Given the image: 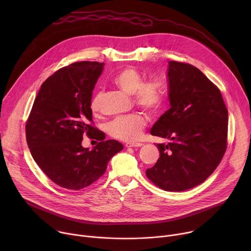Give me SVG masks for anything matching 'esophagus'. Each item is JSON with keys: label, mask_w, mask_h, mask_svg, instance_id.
Listing matches in <instances>:
<instances>
[{"label": "esophagus", "mask_w": 251, "mask_h": 251, "mask_svg": "<svg viewBox=\"0 0 251 251\" xmlns=\"http://www.w3.org/2000/svg\"><path fill=\"white\" fill-rule=\"evenodd\" d=\"M143 144L142 143H136V142H127L126 143V147H128V148H130V147H141Z\"/></svg>", "instance_id": "obj_1"}]
</instances>
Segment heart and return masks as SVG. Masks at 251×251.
<instances>
[{
    "instance_id": "b5f03b06",
    "label": "heart",
    "mask_w": 251,
    "mask_h": 251,
    "mask_svg": "<svg viewBox=\"0 0 251 251\" xmlns=\"http://www.w3.org/2000/svg\"><path fill=\"white\" fill-rule=\"evenodd\" d=\"M112 83L122 91L133 94L135 105L149 114L158 113L166 100V89L162 81L149 78L143 81V75L131 66L125 67L113 76ZM102 91L96 92L90 101V110L97 114L101 110ZM147 125L146 118L141 112L120 116L107 125V132L121 141L134 142L140 138Z\"/></svg>"
}]
</instances>
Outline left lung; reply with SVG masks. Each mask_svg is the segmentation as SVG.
Masks as SVG:
<instances>
[{
    "mask_svg": "<svg viewBox=\"0 0 251 251\" xmlns=\"http://www.w3.org/2000/svg\"><path fill=\"white\" fill-rule=\"evenodd\" d=\"M167 110L151 129L171 139L157 144L160 158L146 176L162 190L183 192L204 182L227 146L228 112L219 87L196 66L169 61Z\"/></svg>",
    "mask_w": 251,
    "mask_h": 251,
    "instance_id": "left-lung-1",
    "label": "left lung"
}]
</instances>
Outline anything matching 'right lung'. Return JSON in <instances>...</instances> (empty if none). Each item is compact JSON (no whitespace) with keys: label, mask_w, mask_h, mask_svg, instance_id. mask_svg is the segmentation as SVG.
Masks as SVG:
<instances>
[{"label":"right lung","mask_w":251,"mask_h":251,"mask_svg":"<svg viewBox=\"0 0 251 251\" xmlns=\"http://www.w3.org/2000/svg\"><path fill=\"white\" fill-rule=\"evenodd\" d=\"M103 65L79 61L56 70L42 84L25 123L33 160L53 183L67 190L93 184L123 149L116 140L105 141L92 120V90ZM85 134L100 141L91 151L81 145Z\"/></svg>","instance_id":"right-lung-1"}]
</instances>
